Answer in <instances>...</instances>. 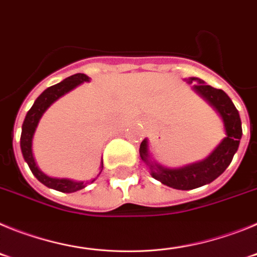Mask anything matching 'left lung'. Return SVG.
Returning a JSON list of instances; mask_svg holds the SVG:
<instances>
[{
    "mask_svg": "<svg viewBox=\"0 0 257 257\" xmlns=\"http://www.w3.org/2000/svg\"><path fill=\"white\" fill-rule=\"evenodd\" d=\"M185 81L189 85L192 83L193 91L197 92L216 110L222 119L226 136L205 160L175 169L165 167L152 160L148 139L143 140L139 151L140 157L145 165L148 166L152 176L167 187L179 190L196 189L219 178L230 165L242 138V122L239 113L230 100V97L222 90L206 85L202 79L196 77H189ZM194 82L197 83L194 84Z\"/></svg>",
    "mask_w": 257,
    "mask_h": 257,
    "instance_id": "obj_1",
    "label": "left lung"
}]
</instances>
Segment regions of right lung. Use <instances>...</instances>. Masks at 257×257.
I'll use <instances>...</instances> for the list:
<instances>
[{
	"instance_id": "1",
	"label": "right lung",
	"mask_w": 257,
	"mask_h": 257,
	"mask_svg": "<svg viewBox=\"0 0 257 257\" xmlns=\"http://www.w3.org/2000/svg\"><path fill=\"white\" fill-rule=\"evenodd\" d=\"M88 81H90V77L88 76L83 73H77L63 79L61 82L56 83V85L51 86V87L46 88L36 99L32 108L27 113L22 126L20 149H22L24 161L28 163L32 174L35 175L36 178L38 179V181H41L47 188H51V189L59 190V192L63 193H73L77 192V190L83 189L87 185V181H74L70 180V179L51 178V176H47L46 174H44L40 170V167H38L37 162L35 160V156H33V148H32L33 147V136H35L36 128H37L41 117L49 109V106L52 103H55L59 97H61L67 92L72 91L73 88H76L81 83L88 82ZM101 171H103V161L100 162V172ZM100 172H99V175H100ZM92 181H95V179H92L91 183Z\"/></svg>"
}]
</instances>
